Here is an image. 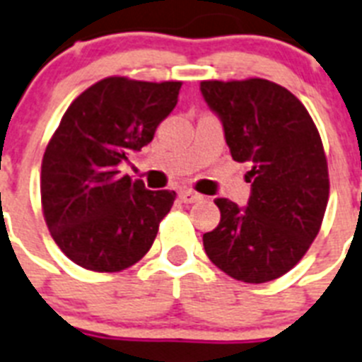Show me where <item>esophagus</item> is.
<instances>
[{"label": "esophagus", "mask_w": 362, "mask_h": 362, "mask_svg": "<svg viewBox=\"0 0 362 362\" xmlns=\"http://www.w3.org/2000/svg\"><path fill=\"white\" fill-rule=\"evenodd\" d=\"M180 199H182V202H186V204H193V202H197V200L202 199V195L193 189H182Z\"/></svg>", "instance_id": "34e87169"}]
</instances>
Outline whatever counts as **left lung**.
<instances>
[{
    "label": "left lung",
    "mask_w": 362,
    "mask_h": 362,
    "mask_svg": "<svg viewBox=\"0 0 362 362\" xmlns=\"http://www.w3.org/2000/svg\"><path fill=\"white\" fill-rule=\"evenodd\" d=\"M235 162H248V204L215 199L221 223L204 233L215 267L247 284L289 272L317 238L329 199L327 160L317 124L287 88L267 78L202 81Z\"/></svg>",
    "instance_id": "1"
}]
</instances>
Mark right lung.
Returning <instances> with one entry per match:
<instances>
[{
	"instance_id": "obj_1",
	"label": "right lung",
	"mask_w": 362,
	"mask_h": 362,
	"mask_svg": "<svg viewBox=\"0 0 362 362\" xmlns=\"http://www.w3.org/2000/svg\"><path fill=\"white\" fill-rule=\"evenodd\" d=\"M180 86L106 77L62 115L42 160V209L51 238L78 267L119 272L153 247L176 193L145 189L119 163L153 141Z\"/></svg>"
}]
</instances>
